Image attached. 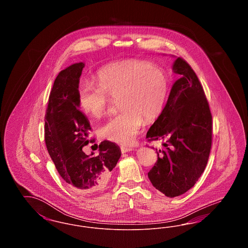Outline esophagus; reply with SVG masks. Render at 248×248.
<instances>
[{
  "mask_svg": "<svg viewBox=\"0 0 248 248\" xmlns=\"http://www.w3.org/2000/svg\"><path fill=\"white\" fill-rule=\"evenodd\" d=\"M121 151H122V153L125 154V153H128V152L133 151V148L132 147H128V146H121Z\"/></svg>",
  "mask_w": 248,
  "mask_h": 248,
  "instance_id": "34e87169",
  "label": "esophagus"
}]
</instances>
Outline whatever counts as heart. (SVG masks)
<instances>
[{"label":"heart","instance_id":"b5f03b06","mask_svg":"<svg viewBox=\"0 0 248 248\" xmlns=\"http://www.w3.org/2000/svg\"><path fill=\"white\" fill-rule=\"evenodd\" d=\"M97 84L83 83L78 88V105L91 117L106 112L108 97H118V115L98 128L102 139L119 144L132 141L143 120L151 123L165 106L168 78L162 69L142 60H126L108 65L97 72Z\"/></svg>","mask_w":248,"mask_h":248}]
</instances>
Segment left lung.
I'll return each mask as SVG.
<instances>
[{
	"label": "left lung",
	"mask_w": 248,
	"mask_h": 248,
	"mask_svg": "<svg viewBox=\"0 0 248 248\" xmlns=\"http://www.w3.org/2000/svg\"><path fill=\"white\" fill-rule=\"evenodd\" d=\"M172 69L181 77L146 136L150 141H165L148 177L155 189L170 198L194 186L204 171L212 144V115L197 75L181 58Z\"/></svg>",
	"instance_id": "left-lung-1"
}]
</instances>
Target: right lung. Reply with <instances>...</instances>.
I'll return each mask as SVG.
<instances>
[{
    "instance_id": "right-lung-1",
    "label": "right lung",
    "mask_w": 248,
    "mask_h": 248,
    "mask_svg": "<svg viewBox=\"0 0 248 248\" xmlns=\"http://www.w3.org/2000/svg\"><path fill=\"white\" fill-rule=\"evenodd\" d=\"M84 63L67 67L57 76L49 95L45 140L59 175L75 192L90 194L106 187L121 157L113 142L104 140L97 155H86L90 123L78 105V88Z\"/></svg>"
}]
</instances>
